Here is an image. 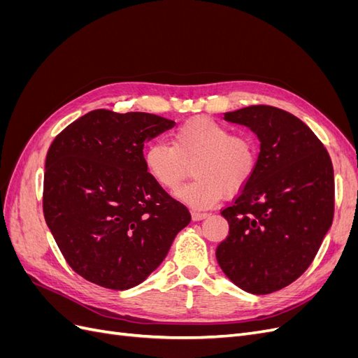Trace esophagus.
<instances>
[{
    "instance_id": "1",
    "label": "esophagus",
    "mask_w": 358,
    "mask_h": 358,
    "mask_svg": "<svg viewBox=\"0 0 358 358\" xmlns=\"http://www.w3.org/2000/svg\"><path fill=\"white\" fill-rule=\"evenodd\" d=\"M191 216H192V220H194V221H201V220H204V218H208V213L194 210V212L191 213Z\"/></svg>"
}]
</instances>
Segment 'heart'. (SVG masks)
Returning a JSON list of instances; mask_svg holds the SVG:
<instances>
[{
	"instance_id": "obj_1",
	"label": "heart",
	"mask_w": 358,
	"mask_h": 358,
	"mask_svg": "<svg viewBox=\"0 0 358 358\" xmlns=\"http://www.w3.org/2000/svg\"><path fill=\"white\" fill-rule=\"evenodd\" d=\"M257 145L248 134H234L230 127L212 117L197 116L180 124L173 145L150 143L145 167L162 188L175 189L194 164L196 180L176 191V197L192 209H208L224 194L242 189L257 167Z\"/></svg>"
}]
</instances>
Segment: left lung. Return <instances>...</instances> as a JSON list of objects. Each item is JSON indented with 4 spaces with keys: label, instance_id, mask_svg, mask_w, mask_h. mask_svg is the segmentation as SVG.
I'll return each mask as SVG.
<instances>
[{
    "label": "left lung",
    "instance_id": "1",
    "mask_svg": "<svg viewBox=\"0 0 358 358\" xmlns=\"http://www.w3.org/2000/svg\"><path fill=\"white\" fill-rule=\"evenodd\" d=\"M259 140L252 178L221 212L230 233L216 259L233 284L268 294L305 273L333 222L334 175L327 149L294 115L272 106L224 113Z\"/></svg>",
    "mask_w": 358,
    "mask_h": 358
}]
</instances>
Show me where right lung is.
<instances>
[{
	"label": "right lung",
	"instance_id": "1",
	"mask_svg": "<svg viewBox=\"0 0 358 358\" xmlns=\"http://www.w3.org/2000/svg\"><path fill=\"white\" fill-rule=\"evenodd\" d=\"M176 125L145 112L76 119L46 157L43 212L70 267L110 289L133 288L166 258L189 210L145 167L143 146Z\"/></svg>",
	"mask_w": 358,
	"mask_h": 358
}]
</instances>
